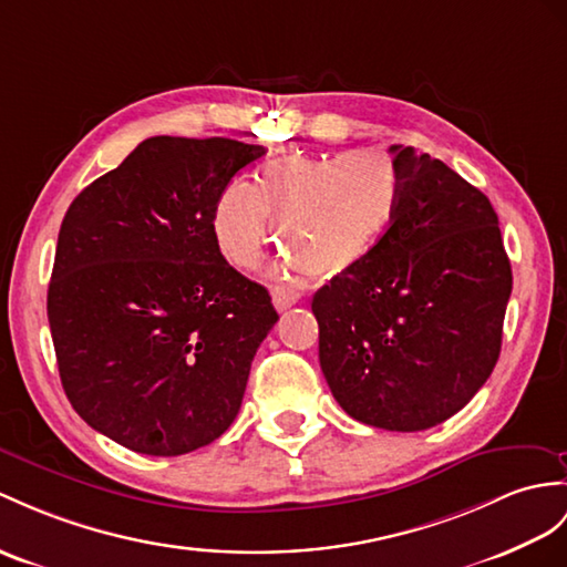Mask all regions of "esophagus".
Here are the masks:
<instances>
[{"label":"esophagus","instance_id":"1","mask_svg":"<svg viewBox=\"0 0 567 567\" xmlns=\"http://www.w3.org/2000/svg\"><path fill=\"white\" fill-rule=\"evenodd\" d=\"M271 300H274V308L284 312L288 308H293L296 302L300 300V296L293 291V288H286V286H274L271 288Z\"/></svg>","mask_w":567,"mask_h":567}]
</instances>
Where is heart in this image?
<instances>
[{
	"instance_id": "b5f03b06",
	"label": "heart",
	"mask_w": 567,
	"mask_h": 567,
	"mask_svg": "<svg viewBox=\"0 0 567 567\" xmlns=\"http://www.w3.org/2000/svg\"><path fill=\"white\" fill-rule=\"evenodd\" d=\"M402 202V175L380 151L276 158L218 192L212 230L233 265L252 267L271 220L284 269L331 279L351 271L388 236Z\"/></svg>"
}]
</instances>
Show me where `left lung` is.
Segmentation results:
<instances>
[{
  "instance_id": "obj_1",
  "label": "left lung",
  "mask_w": 567,
  "mask_h": 567,
  "mask_svg": "<svg viewBox=\"0 0 567 567\" xmlns=\"http://www.w3.org/2000/svg\"><path fill=\"white\" fill-rule=\"evenodd\" d=\"M402 202L361 265L312 298L320 365L351 419L425 431L464 409L503 343L513 269L488 197L443 161L392 146Z\"/></svg>"
}]
</instances>
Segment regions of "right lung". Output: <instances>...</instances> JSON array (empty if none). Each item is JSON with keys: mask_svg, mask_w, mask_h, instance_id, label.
<instances>
[{"mask_svg": "<svg viewBox=\"0 0 567 567\" xmlns=\"http://www.w3.org/2000/svg\"><path fill=\"white\" fill-rule=\"evenodd\" d=\"M265 154L224 136H151L66 209L48 288L62 388L122 447L177 457L238 416L279 315L220 255L212 214Z\"/></svg>", "mask_w": 567, "mask_h": 567, "instance_id": "obj_1", "label": "right lung"}]
</instances>
